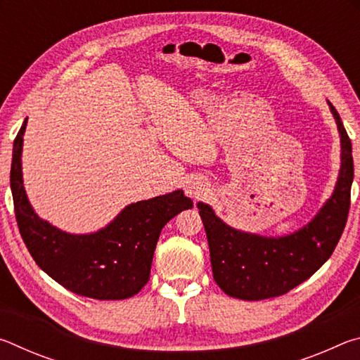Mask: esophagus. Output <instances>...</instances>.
Here are the masks:
<instances>
[{"instance_id": "1", "label": "esophagus", "mask_w": 360, "mask_h": 360, "mask_svg": "<svg viewBox=\"0 0 360 360\" xmlns=\"http://www.w3.org/2000/svg\"><path fill=\"white\" fill-rule=\"evenodd\" d=\"M186 193L193 200H205L206 197H208L210 188H208V186H206V182L198 181V179H192L187 182Z\"/></svg>"}]
</instances>
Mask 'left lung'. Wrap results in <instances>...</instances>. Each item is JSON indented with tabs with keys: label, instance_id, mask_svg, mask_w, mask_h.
Wrapping results in <instances>:
<instances>
[{
	"label": "left lung",
	"instance_id": "left-lung-1",
	"mask_svg": "<svg viewBox=\"0 0 360 360\" xmlns=\"http://www.w3.org/2000/svg\"><path fill=\"white\" fill-rule=\"evenodd\" d=\"M327 103L340 133L341 165L330 198L307 225L284 236H262L230 227L210 205L197 203L210 245L212 276L227 295L249 302L283 295L314 275L338 245L349 212L354 163L343 122Z\"/></svg>",
	"mask_w": 360,
	"mask_h": 360
}]
</instances>
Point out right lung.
<instances>
[{
  "mask_svg": "<svg viewBox=\"0 0 360 360\" xmlns=\"http://www.w3.org/2000/svg\"><path fill=\"white\" fill-rule=\"evenodd\" d=\"M27 120L12 149L11 191L17 225L30 254L42 271L77 295L95 300H124L149 281L162 229L193 203L182 191L125 206L106 227L94 233H70L36 214L22 176Z\"/></svg>",
  "mask_w": 360,
  "mask_h": 360,
  "instance_id": "add662e5",
  "label": "right lung"
}]
</instances>
